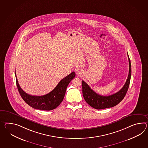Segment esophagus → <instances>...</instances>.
Segmentation results:
<instances>
[{
	"label": "esophagus",
	"mask_w": 148,
	"mask_h": 148,
	"mask_svg": "<svg viewBox=\"0 0 148 148\" xmlns=\"http://www.w3.org/2000/svg\"><path fill=\"white\" fill-rule=\"evenodd\" d=\"M76 74L78 76H81L82 75V71L80 69H78L76 71Z\"/></svg>",
	"instance_id": "34e87169"
}]
</instances>
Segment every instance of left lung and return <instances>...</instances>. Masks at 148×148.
I'll return each mask as SVG.
<instances>
[{"instance_id":"8db88e82","label":"left lung","mask_w":148,"mask_h":148,"mask_svg":"<svg viewBox=\"0 0 148 148\" xmlns=\"http://www.w3.org/2000/svg\"><path fill=\"white\" fill-rule=\"evenodd\" d=\"M128 57L129 61V74L128 78L123 88L115 94L106 96H101L92 90L84 81H82L83 97L87 103L92 108L97 110L112 108L118 104L124 98L130 86L132 73L131 63L128 54Z\"/></svg>"}]
</instances>
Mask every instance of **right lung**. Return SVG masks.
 Returning a JSON list of instances; mask_svg holds the SVG:
<instances>
[{"label":"right lung","instance_id":"right-lung-1","mask_svg":"<svg viewBox=\"0 0 148 148\" xmlns=\"http://www.w3.org/2000/svg\"><path fill=\"white\" fill-rule=\"evenodd\" d=\"M15 74L18 92L23 101L33 108L44 111L53 110L60 104L64 99L67 87L69 82L75 76V72L71 73L61 79L58 85L50 92L43 96H37L27 94L22 90L19 86L15 72Z\"/></svg>","mask_w":148,"mask_h":148}]
</instances>
